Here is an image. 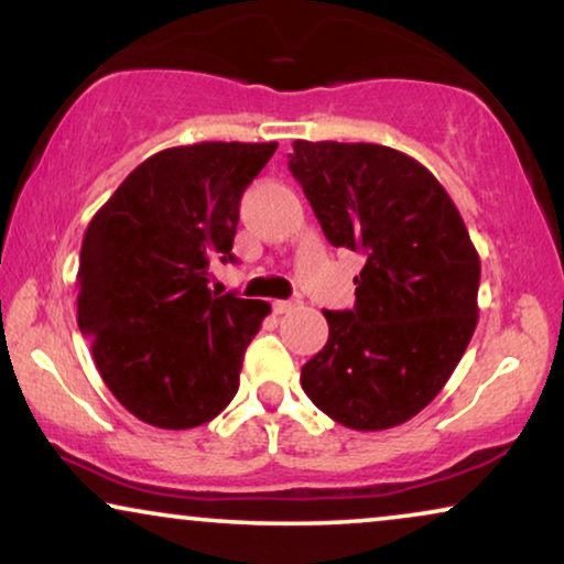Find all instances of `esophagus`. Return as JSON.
Listing matches in <instances>:
<instances>
[{"mask_svg":"<svg viewBox=\"0 0 564 564\" xmlns=\"http://www.w3.org/2000/svg\"><path fill=\"white\" fill-rule=\"evenodd\" d=\"M297 307H300V300H276V303H274V313L284 315V313L297 311Z\"/></svg>","mask_w":564,"mask_h":564,"instance_id":"34e87169","label":"esophagus"}]
</instances>
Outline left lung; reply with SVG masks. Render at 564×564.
<instances>
[{
	"instance_id": "1",
	"label": "left lung",
	"mask_w": 564,
	"mask_h": 564,
	"mask_svg": "<svg viewBox=\"0 0 564 564\" xmlns=\"http://www.w3.org/2000/svg\"><path fill=\"white\" fill-rule=\"evenodd\" d=\"M290 172L330 246L365 253L354 311L300 372L305 395L354 431L411 421L459 365L477 326L480 257L434 174L380 143L295 141Z\"/></svg>"
}]
</instances>
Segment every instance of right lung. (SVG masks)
Here are the masks:
<instances>
[{"label":"right lung","instance_id":"right-lung-1","mask_svg":"<svg viewBox=\"0 0 564 564\" xmlns=\"http://www.w3.org/2000/svg\"><path fill=\"white\" fill-rule=\"evenodd\" d=\"M276 143L205 141L153 153L89 220L76 321L118 403L156 429L213 421L238 392L243 351L272 313L207 288L234 259L238 203Z\"/></svg>","mask_w":564,"mask_h":564}]
</instances>
